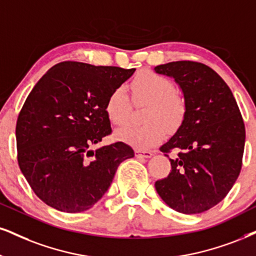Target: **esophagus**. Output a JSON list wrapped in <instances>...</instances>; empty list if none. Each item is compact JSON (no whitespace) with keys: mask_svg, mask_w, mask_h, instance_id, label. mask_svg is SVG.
Masks as SVG:
<instances>
[{"mask_svg":"<svg viewBox=\"0 0 256 256\" xmlns=\"http://www.w3.org/2000/svg\"><path fill=\"white\" fill-rule=\"evenodd\" d=\"M135 156H138V158H146V159H150V158H152L153 153L150 152V150H135Z\"/></svg>","mask_w":256,"mask_h":256,"instance_id":"34e87169","label":"esophagus"}]
</instances>
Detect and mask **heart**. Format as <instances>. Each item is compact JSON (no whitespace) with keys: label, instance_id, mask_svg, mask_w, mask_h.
Returning a JSON list of instances; mask_svg holds the SVG:
<instances>
[{"label":"heart","instance_id":"heart-1","mask_svg":"<svg viewBox=\"0 0 256 256\" xmlns=\"http://www.w3.org/2000/svg\"><path fill=\"white\" fill-rule=\"evenodd\" d=\"M135 103H147L144 118L138 126H126L116 132V136L136 150H148L162 142L166 135V127L176 129L185 116V100L174 91L168 78L154 72H141L130 84ZM106 112L110 121L122 126L130 118L132 102L123 86L109 94Z\"/></svg>","mask_w":256,"mask_h":256}]
</instances>
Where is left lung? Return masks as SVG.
I'll list each match as a JSON object with an SVG mask.
<instances>
[{
	"instance_id": "obj_1",
	"label": "left lung",
	"mask_w": 256,
	"mask_h": 256,
	"mask_svg": "<svg viewBox=\"0 0 256 256\" xmlns=\"http://www.w3.org/2000/svg\"><path fill=\"white\" fill-rule=\"evenodd\" d=\"M154 71L173 78L185 100V116L174 135L160 147L178 150L172 170L156 182L160 198L182 214H200L228 194L240 174L246 129L226 82L209 66L172 62Z\"/></svg>"
}]
</instances>
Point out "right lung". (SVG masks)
<instances>
[{
    "instance_id": "1",
    "label": "right lung",
    "mask_w": 256,
    "mask_h": 256,
    "mask_svg": "<svg viewBox=\"0 0 256 256\" xmlns=\"http://www.w3.org/2000/svg\"><path fill=\"white\" fill-rule=\"evenodd\" d=\"M135 68L64 62L36 84L16 122L18 162L44 203L82 212L103 197L120 164L134 156L123 142L91 150L112 133L106 104Z\"/></svg>"
}]
</instances>
